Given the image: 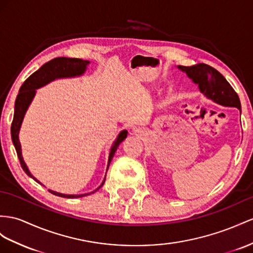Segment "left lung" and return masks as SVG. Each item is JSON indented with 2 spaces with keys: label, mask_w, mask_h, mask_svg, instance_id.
<instances>
[{
  "label": "left lung",
  "mask_w": 253,
  "mask_h": 253,
  "mask_svg": "<svg viewBox=\"0 0 253 253\" xmlns=\"http://www.w3.org/2000/svg\"><path fill=\"white\" fill-rule=\"evenodd\" d=\"M177 67L198 84L200 92L203 93L207 98L221 106L235 107L242 111L238 95L218 70L203 63L193 66L179 65Z\"/></svg>",
  "instance_id": "8db88e82"
}]
</instances>
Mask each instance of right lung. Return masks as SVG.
I'll use <instances>...</instances> for the list:
<instances>
[{"mask_svg": "<svg viewBox=\"0 0 253 253\" xmlns=\"http://www.w3.org/2000/svg\"><path fill=\"white\" fill-rule=\"evenodd\" d=\"M88 64H89L88 61H84L81 59H71V57H55V59L49 61L46 64H43L40 69L36 70L34 74H32L28 78V79L23 82L20 89H19V94L17 95L16 102H15L14 119H12L11 129H10L11 140H12V143H14V146L16 148L18 158H19V160H20V165L22 167L23 171L27 173L30 177L36 180L37 183L42 184L40 180L36 179L33 175H32L31 172L28 169L27 165H25L23 157H22V153H21V144H20V141H19V131H20L21 124H22L25 112H27L29 106L31 105L32 100H33L37 88L46 85V84L50 83L51 81H53L55 79H61V78H74V77L82 76L84 73H85ZM127 133H128L127 130L121 131L118 135V138H116L115 141L113 142L111 150H110V153H109L107 170L109 169L110 163H111V160L114 156L116 150H118L119 145L122 143L123 141H124V139H126ZM105 180H106V176H105V178H103V182L101 183V185L98 187V188L89 193L64 194V193L53 191V190H49V191L52 194H55V196H59L62 198H67V199L81 198V197L87 196V194L94 193L99 188H101V186L103 185V183H105Z\"/></svg>", "mask_w": 253, "mask_h": 253, "instance_id": "right-lung-1", "label": "right lung"}]
</instances>
